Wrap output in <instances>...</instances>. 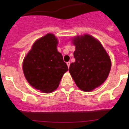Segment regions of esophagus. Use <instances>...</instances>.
I'll return each instance as SVG.
<instances>
[{"label":"esophagus","instance_id":"34e87169","mask_svg":"<svg viewBox=\"0 0 129 129\" xmlns=\"http://www.w3.org/2000/svg\"><path fill=\"white\" fill-rule=\"evenodd\" d=\"M70 63H71V62H67V66H68V67H69Z\"/></svg>","mask_w":129,"mask_h":129}]
</instances>
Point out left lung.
Returning <instances> with one entry per match:
<instances>
[{
	"label": "left lung",
	"mask_w": 129,
	"mask_h": 129,
	"mask_svg": "<svg viewBox=\"0 0 129 129\" xmlns=\"http://www.w3.org/2000/svg\"><path fill=\"white\" fill-rule=\"evenodd\" d=\"M75 46L69 72L77 86L90 92L103 84L111 68L110 57L101 43L89 35L73 39Z\"/></svg>",
	"instance_id": "1"
}]
</instances>
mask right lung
Returning a JSON list of instances; mask_svg holds the SVG:
<instances>
[{
  "label": "right lung",
  "instance_id": "right-lung-1",
  "mask_svg": "<svg viewBox=\"0 0 129 129\" xmlns=\"http://www.w3.org/2000/svg\"><path fill=\"white\" fill-rule=\"evenodd\" d=\"M55 36L48 34L37 40L25 57L23 71L33 87L50 93L58 87L68 67L62 54L57 51Z\"/></svg>",
  "mask_w": 129,
  "mask_h": 129
}]
</instances>
